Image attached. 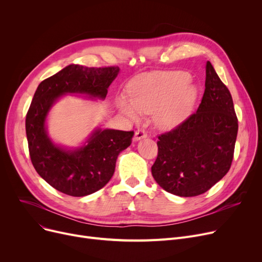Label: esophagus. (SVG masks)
Here are the masks:
<instances>
[{
	"label": "esophagus",
	"mask_w": 262,
	"mask_h": 262,
	"mask_svg": "<svg viewBox=\"0 0 262 262\" xmlns=\"http://www.w3.org/2000/svg\"><path fill=\"white\" fill-rule=\"evenodd\" d=\"M146 137H147V134L145 133L144 129H138V130H136V133H135L134 141L141 140V139H143V138H146Z\"/></svg>",
	"instance_id": "esophagus-1"
}]
</instances>
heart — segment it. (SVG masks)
<instances>
[{"label": "heart", "mask_w": 262, "mask_h": 262, "mask_svg": "<svg viewBox=\"0 0 262 262\" xmlns=\"http://www.w3.org/2000/svg\"><path fill=\"white\" fill-rule=\"evenodd\" d=\"M190 75L173 71L137 79L130 88V101L121 98L118 106L123 114L138 120L140 114L156 116L157 125L171 128L182 123L192 112L199 90L190 84Z\"/></svg>", "instance_id": "b5f03b06"}]
</instances>
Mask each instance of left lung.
<instances>
[{"label": "left lung", "instance_id": "obj_1", "mask_svg": "<svg viewBox=\"0 0 262 262\" xmlns=\"http://www.w3.org/2000/svg\"><path fill=\"white\" fill-rule=\"evenodd\" d=\"M237 134L231 94L207 61L205 91L198 110L158 136V155L152 166L154 180L178 196L205 193L229 171Z\"/></svg>", "mask_w": 262, "mask_h": 262}]
</instances>
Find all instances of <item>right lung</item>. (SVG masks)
<instances>
[{"instance_id": "1", "label": "right lung", "mask_w": 262, "mask_h": 262, "mask_svg": "<svg viewBox=\"0 0 262 262\" xmlns=\"http://www.w3.org/2000/svg\"><path fill=\"white\" fill-rule=\"evenodd\" d=\"M119 67L88 68L70 64L39 84L25 119L33 166L53 188L71 196H86L102 189L113 177L116 161L127 148L134 132L95 129L85 145L67 150L48 137L46 119L62 94L80 93L105 99Z\"/></svg>"}]
</instances>
